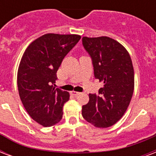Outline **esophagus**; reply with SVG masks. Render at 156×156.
Segmentation results:
<instances>
[{"mask_svg": "<svg viewBox=\"0 0 156 156\" xmlns=\"http://www.w3.org/2000/svg\"><path fill=\"white\" fill-rule=\"evenodd\" d=\"M72 94H73V95H74V96H77V95H80L81 93L80 92H78V91H74V90H73V91H72Z\"/></svg>", "mask_w": 156, "mask_h": 156, "instance_id": "34e87169", "label": "esophagus"}]
</instances>
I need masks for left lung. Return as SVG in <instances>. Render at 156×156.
<instances>
[{"instance_id":"8db88e82","label":"left lung","mask_w":156,"mask_h":156,"mask_svg":"<svg viewBox=\"0 0 156 156\" xmlns=\"http://www.w3.org/2000/svg\"><path fill=\"white\" fill-rule=\"evenodd\" d=\"M83 44L92 59L94 74L104 83L99 95L89 94L82 115L98 128L113 126L123 116L134 89V72L128 51L107 36L83 38Z\"/></svg>"}]
</instances>
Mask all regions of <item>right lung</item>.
<instances>
[{"label": "right lung", "mask_w": 156, "mask_h": 156, "mask_svg": "<svg viewBox=\"0 0 156 156\" xmlns=\"http://www.w3.org/2000/svg\"><path fill=\"white\" fill-rule=\"evenodd\" d=\"M81 39L78 35L45 34L27 47L18 70V88L31 118L44 127L58 123L68 91L55 87L56 72L64 57Z\"/></svg>", "instance_id": "right-lung-1"}]
</instances>
